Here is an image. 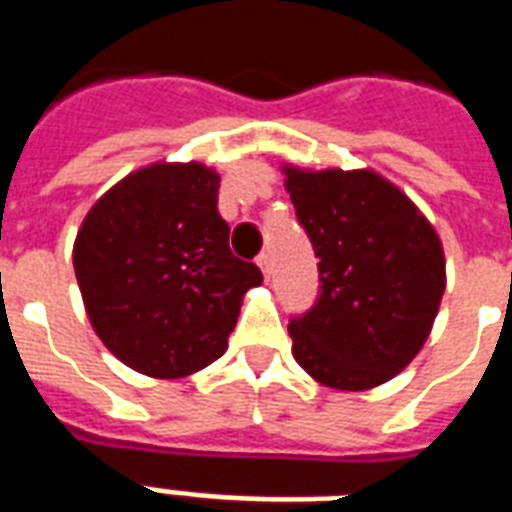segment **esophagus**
I'll return each instance as SVG.
<instances>
[{"instance_id":"esophagus-1","label":"esophagus","mask_w":512,"mask_h":512,"mask_svg":"<svg viewBox=\"0 0 512 512\" xmlns=\"http://www.w3.org/2000/svg\"><path fill=\"white\" fill-rule=\"evenodd\" d=\"M257 265H260V271H263L265 279H271L273 273V263H271V255L268 252H263V255L257 257Z\"/></svg>"}]
</instances>
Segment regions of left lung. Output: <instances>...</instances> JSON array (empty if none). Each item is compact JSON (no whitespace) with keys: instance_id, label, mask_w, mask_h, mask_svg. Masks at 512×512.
<instances>
[{"instance_id":"obj_1","label":"left lung","mask_w":512,"mask_h":512,"mask_svg":"<svg viewBox=\"0 0 512 512\" xmlns=\"http://www.w3.org/2000/svg\"><path fill=\"white\" fill-rule=\"evenodd\" d=\"M284 185L319 257L321 295L289 321L292 356L335 390H369L412 364L446 289L436 228L374 170H303Z\"/></svg>"}]
</instances>
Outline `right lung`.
<instances>
[{"label":"right lung","mask_w":512,"mask_h":512,"mask_svg":"<svg viewBox=\"0 0 512 512\" xmlns=\"http://www.w3.org/2000/svg\"><path fill=\"white\" fill-rule=\"evenodd\" d=\"M220 175L156 162L111 185L84 215L74 271L95 335L122 364L177 380L223 356L241 300L263 284L233 257L217 212Z\"/></svg>","instance_id":"add662e5"}]
</instances>
